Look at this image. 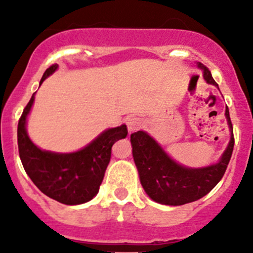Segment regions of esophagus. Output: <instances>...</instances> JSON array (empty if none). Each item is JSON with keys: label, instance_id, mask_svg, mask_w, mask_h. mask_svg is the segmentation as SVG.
Returning <instances> with one entry per match:
<instances>
[{"label": "esophagus", "instance_id": "34e87169", "mask_svg": "<svg viewBox=\"0 0 253 253\" xmlns=\"http://www.w3.org/2000/svg\"><path fill=\"white\" fill-rule=\"evenodd\" d=\"M126 125L129 132H134L143 126V120L136 115H131V116L127 117Z\"/></svg>", "mask_w": 253, "mask_h": 253}]
</instances>
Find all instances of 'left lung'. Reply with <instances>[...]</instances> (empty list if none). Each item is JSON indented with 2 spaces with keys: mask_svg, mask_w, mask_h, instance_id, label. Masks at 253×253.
I'll return each mask as SVG.
<instances>
[{
  "mask_svg": "<svg viewBox=\"0 0 253 253\" xmlns=\"http://www.w3.org/2000/svg\"><path fill=\"white\" fill-rule=\"evenodd\" d=\"M203 77L208 83L218 85L211 71L203 63ZM228 124L233 129L229 109L225 110ZM132 153L138 169L141 183L153 201L168 206H182L195 202L211 192L226 171L233 154L234 134L220 162L203 169H187L170 159L158 143L145 132L137 131L131 134Z\"/></svg>",
  "mask_w": 253,
  "mask_h": 253,
  "instance_id": "obj_1",
  "label": "left lung"
}]
</instances>
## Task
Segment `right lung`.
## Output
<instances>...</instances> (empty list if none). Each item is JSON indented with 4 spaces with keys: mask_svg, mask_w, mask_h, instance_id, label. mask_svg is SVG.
<instances>
[{
    "mask_svg": "<svg viewBox=\"0 0 253 253\" xmlns=\"http://www.w3.org/2000/svg\"><path fill=\"white\" fill-rule=\"evenodd\" d=\"M56 68V63L50 66L40 84ZM34 94L18 122V150L23 168L34 185L47 197L70 206L88 202L98 193L110 163L112 145L127 136V126L122 125L108 129L79 152L71 154L44 152L30 141L25 131V120L34 101Z\"/></svg>",
    "mask_w": 253,
    "mask_h": 253,
    "instance_id": "obj_1",
    "label": "right lung"
}]
</instances>
